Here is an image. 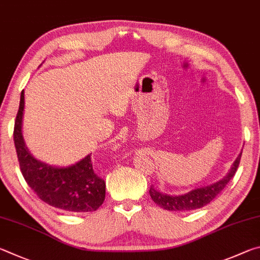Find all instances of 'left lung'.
I'll return each mask as SVG.
<instances>
[{
  "label": "left lung",
  "mask_w": 260,
  "mask_h": 260,
  "mask_svg": "<svg viewBox=\"0 0 260 260\" xmlns=\"http://www.w3.org/2000/svg\"><path fill=\"white\" fill-rule=\"evenodd\" d=\"M241 155H242V153H240V155L233 163V167H232L229 175H227L224 179L217 181L216 184L206 186V187L193 189L187 194L178 195V197L162 194L158 192V190L151 187L149 188V195H151L152 200L157 204V206H160L162 209H166V210L189 211L202 208L204 206H207L208 203H210L212 200L226 187V185L230 183V180L233 178L236 170H238L239 168Z\"/></svg>",
  "instance_id": "1"
}]
</instances>
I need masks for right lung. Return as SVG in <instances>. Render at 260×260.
I'll use <instances>...</instances> for the list:
<instances>
[{"label":"right lung","mask_w":260,"mask_h":260,"mask_svg":"<svg viewBox=\"0 0 260 260\" xmlns=\"http://www.w3.org/2000/svg\"><path fill=\"white\" fill-rule=\"evenodd\" d=\"M24 100L22 90L13 129V142L26 183L43 202L59 210L75 213L95 211L105 200L106 183L94 172L91 154L67 168L48 166L31 156L21 135Z\"/></svg>","instance_id":"obj_1"}]
</instances>
